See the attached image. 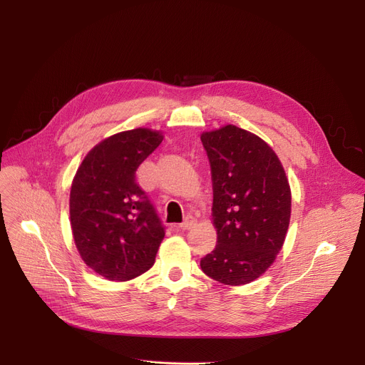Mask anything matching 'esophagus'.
I'll use <instances>...</instances> for the list:
<instances>
[{
	"mask_svg": "<svg viewBox=\"0 0 365 365\" xmlns=\"http://www.w3.org/2000/svg\"><path fill=\"white\" fill-rule=\"evenodd\" d=\"M195 222H197V220H195L194 217H186V219H185V222L179 225V227L182 229V231H187V229H190V227H194V226H195Z\"/></svg>",
	"mask_w": 365,
	"mask_h": 365,
	"instance_id": "obj_1",
	"label": "esophagus"
}]
</instances>
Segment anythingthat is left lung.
<instances>
[{"label": "left lung", "mask_w": 365, "mask_h": 365, "mask_svg": "<svg viewBox=\"0 0 365 365\" xmlns=\"http://www.w3.org/2000/svg\"><path fill=\"white\" fill-rule=\"evenodd\" d=\"M213 180L215 250L201 259L205 275L242 285L266 272L281 252L292 215V190L274 149L227 124L204 131Z\"/></svg>", "instance_id": "8db88e82"}]
</instances>
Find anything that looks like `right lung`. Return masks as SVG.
<instances>
[{
	"label": "right lung",
	"mask_w": 365,
	"mask_h": 365,
	"mask_svg": "<svg viewBox=\"0 0 365 365\" xmlns=\"http://www.w3.org/2000/svg\"><path fill=\"white\" fill-rule=\"evenodd\" d=\"M163 139L143 127L117 133L96 145L75 173L69 215L76 250L109 281L136 278L155 262L165 232L136 171Z\"/></svg>",
	"instance_id": "add662e5"
}]
</instances>
